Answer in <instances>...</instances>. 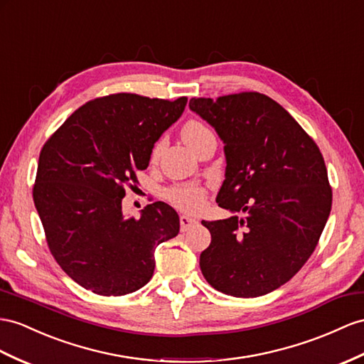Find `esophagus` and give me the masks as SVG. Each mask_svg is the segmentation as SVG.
Instances as JSON below:
<instances>
[{
    "mask_svg": "<svg viewBox=\"0 0 364 364\" xmlns=\"http://www.w3.org/2000/svg\"><path fill=\"white\" fill-rule=\"evenodd\" d=\"M198 225V220H195L192 217H188V215H181L180 217V226H181V230L186 232L188 229H191L192 226Z\"/></svg>",
    "mask_w": 364,
    "mask_h": 364,
    "instance_id": "34e87169",
    "label": "esophagus"
}]
</instances>
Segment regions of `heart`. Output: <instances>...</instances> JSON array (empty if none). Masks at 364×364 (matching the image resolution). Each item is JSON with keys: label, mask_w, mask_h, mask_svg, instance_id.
I'll return each instance as SVG.
<instances>
[{"label": "heart", "mask_w": 364, "mask_h": 364, "mask_svg": "<svg viewBox=\"0 0 364 364\" xmlns=\"http://www.w3.org/2000/svg\"><path fill=\"white\" fill-rule=\"evenodd\" d=\"M208 134H210V130L197 119L188 121V123H186L181 129V136L184 139V143L192 149L197 146ZM163 144H164L163 139L155 143L152 149V155H151L152 160H156L158 155H160ZM166 198L169 200L175 208H178L181 210H188V212H198L204 206V191L198 188V186H193V184L172 186V188L166 191Z\"/></svg>", "instance_id": "obj_1"}]
</instances>
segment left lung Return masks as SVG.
<instances>
[{
    "label": "left lung",
    "instance_id": "obj_1",
    "mask_svg": "<svg viewBox=\"0 0 364 364\" xmlns=\"http://www.w3.org/2000/svg\"><path fill=\"white\" fill-rule=\"evenodd\" d=\"M189 107L225 144L217 203L234 213L201 221L212 237L200 255L201 272L226 295L272 292L303 267L329 218L332 191L320 149L263 93L192 98Z\"/></svg>",
    "mask_w": 364,
    "mask_h": 364
}]
</instances>
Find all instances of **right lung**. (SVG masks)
I'll return each mask as SVG.
<instances>
[{"label":"right lung","instance_id":"add662e5","mask_svg":"<svg viewBox=\"0 0 364 364\" xmlns=\"http://www.w3.org/2000/svg\"><path fill=\"white\" fill-rule=\"evenodd\" d=\"M186 102L135 93L92 100L41 149L33 201L46 240L63 271L93 294L141 289L154 275L156 246L178 235L169 204L155 201L127 218L121 201Z\"/></svg>","mask_w":364,"mask_h":364}]
</instances>
